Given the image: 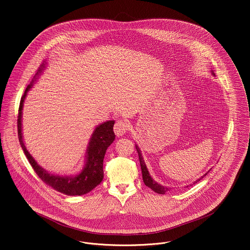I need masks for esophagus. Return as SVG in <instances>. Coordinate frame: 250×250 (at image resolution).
Masks as SVG:
<instances>
[{
    "mask_svg": "<svg viewBox=\"0 0 250 250\" xmlns=\"http://www.w3.org/2000/svg\"><path fill=\"white\" fill-rule=\"evenodd\" d=\"M114 133L117 137L123 136L124 134H125V132L128 129V125L126 122L123 121V120H118L116 121L115 125H114Z\"/></svg>",
    "mask_w": 250,
    "mask_h": 250,
    "instance_id": "1",
    "label": "esophagus"
}]
</instances>
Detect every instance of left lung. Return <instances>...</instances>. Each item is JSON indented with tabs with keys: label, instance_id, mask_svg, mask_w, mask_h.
Returning <instances> with one entry per match:
<instances>
[{
	"label": "left lung",
	"instance_id": "8db88e82",
	"mask_svg": "<svg viewBox=\"0 0 250 250\" xmlns=\"http://www.w3.org/2000/svg\"><path fill=\"white\" fill-rule=\"evenodd\" d=\"M136 149H137V152H138V155H139L140 164H141L142 172H143V182H144L145 186L148 187V188H150L152 190L155 191V192L158 193V194H165L167 191L169 190V188H167V187H163V186L158 185L156 182H155V181L152 179V177H151L150 174H149V172H148V169H147V167H146V165H145V163H144V160H143V156H142V152H141L140 148L138 147V145H136ZM206 174H207V173H205L202 177H201L199 180H197L196 182H194L193 185H194L195 183H198L199 181H201ZM188 187H187V188H188Z\"/></svg>",
	"mask_w": 250,
	"mask_h": 250
}]
</instances>
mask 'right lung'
Here are the masks:
<instances>
[{
	"label": "right lung",
	"instance_id": "right-lung-1",
	"mask_svg": "<svg viewBox=\"0 0 250 250\" xmlns=\"http://www.w3.org/2000/svg\"><path fill=\"white\" fill-rule=\"evenodd\" d=\"M45 61L40 64L37 72L21 96L19 114H18V135L20 143L23 150L24 154L30 164L36 171L37 176L41 179L44 183H46L49 187L53 188L55 190L59 191L65 195L69 196H82L93 190L96 186H98L104 178L103 171V160L106 154L107 147L113 143L115 139V134L113 132L114 121H107L106 123L98 125L95 128L92 138L90 140L88 150H87V162L83 170L75 177L67 176H59L53 175L47 172L38 164L33 156L27 151L23 141H22V133H21V115H22V107L27 92L33 86L34 82L36 81L37 76L44 70L45 68Z\"/></svg>",
	"mask_w": 250,
	"mask_h": 250
}]
</instances>
